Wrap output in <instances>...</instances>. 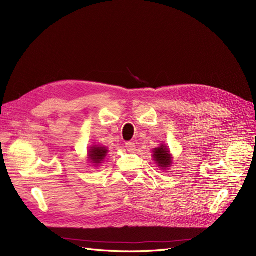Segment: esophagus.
Listing matches in <instances>:
<instances>
[{"instance_id": "1", "label": "esophagus", "mask_w": 256, "mask_h": 256, "mask_svg": "<svg viewBox=\"0 0 256 256\" xmlns=\"http://www.w3.org/2000/svg\"><path fill=\"white\" fill-rule=\"evenodd\" d=\"M126 148L129 152H132L136 150V144L132 143V142H127L126 143Z\"/></svg>"}]
</instances>
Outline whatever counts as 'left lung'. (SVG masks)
<instances>
[{
	"label": "left lung",
	"mask_w": 256,
	"mask_h": 256,
	"mask_svg": "<svg viewBox=\"0 0 256 256\" xmlns=\"http://www.w3.org/2000/svg\"><path fill=\"white\" fill-rule=\"evenodd\" d=\"M154 160L156 161L158 166L162 170L170 168L172 164V154H170V150L166 145L162 144L158 148L154 150Z\"/></svg>",
	"instance_id": "obj_1"
}]
</instances>
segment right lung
<instances>
[{"label":"right lung","instance_id":"1","mask_svg":"<svg viewBox=\"0 0 256 256\" xmlns=\"http://www.w3.org/2000/svg\"><path fill=\"white\" fill-rule=\"evenodd\" d=\"M108 154L106 147L104 146H99V145H94L90 147V150H88V159L94 166H98L102 164L104 159L106 158Z\"/></svg>","mask_w":256,"mask_h":256}]
</instances>
